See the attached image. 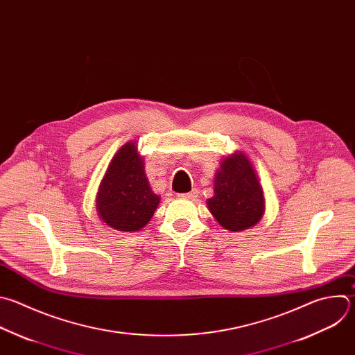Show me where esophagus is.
I'll return each mask as SVG.
<instances>
[{"mask_svg": "<svg viewBox=\"0 0 355 355\" xmlns=\"http://www.w3.org/2000/svg\"><path fill=\"white\" fill-rule=\"evenodd\" d=\"M196 196H198L196 189H192L191 192H187V193H180V198H182V199H195Z\"/></svg>", "mask_w": 355, "mask_h": 355, "instance_id": "esophagus-1", "label": "esophagus"}]
</instances>
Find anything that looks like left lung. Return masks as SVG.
Returning a JSON list of instances; mask_svg holds the SVG:
<instances>
[{
  "label": "left lung",
  "mask_w": 355,
  "mask_h": 355,
  "mask_svg": "<svg viewBox=\"0 0 355 355\" xmlns=\"http://www.w3.org/2000/svg\"><path fill=\"white\" fill-rule=\"evenodd\" d=\"M214 195L206 205L225 230L239 232L257 225L265 213V196L255 167L244 152L220 162L214 174Z\"/></svg>",
  "instance_id": "obj_1"
}]
</instances>
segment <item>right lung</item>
I'll use <instances>...</instances> for the list:
<instances>
[{
    "label": "right lung",
    "instance_id": "right-lung-1",
    "mask_svg": "<svg viewBox=\"0 0 355 355\" xmlns=\"http://www.w3.org/2000/svg\"><path fill=\"white\" fill-rule=\"evenodd\" d=\"M160 196L152 189L135 141L111 159L96 195L100 220L116 231H139L153 217Z\"/></svg>",
    "mask_w": 355,
    "mask_h": 355
}]
</instances>
